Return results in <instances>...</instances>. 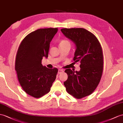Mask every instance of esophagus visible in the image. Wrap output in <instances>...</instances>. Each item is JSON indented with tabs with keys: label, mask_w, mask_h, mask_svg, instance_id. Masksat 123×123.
Masks as SVG:
<instances>
[{
	"label": "esophagus",
	"mask_w": 123,
	"mask_h": 123,
	"mask_svg": "<svg viewBox=\"0 0 123 123\" xmlns=\"http://www.w3.org/2000/svg\"><path fill=\"white\" fill-rule=\"evenodd\" d=\"M63 72H64V70L62 69H59L58 70V74H61L62 73H63Z\"/></svg>",
	"instance_id": "esophagus-1"
}]
</instances>
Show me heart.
Wrapping results in <instances>:
<instances>
[{
	"instance_id": "obj_1",
	"label": "heart",
	"mask_w": 123,
	"mask_h": 123,
	"mask_svg": "<svg viewBox=\"0 0 123 123\" xmlns=\"http://www.w3.org/2000/svg\"><path fill=\"white\" fill-rule=\"evenodd\" d=\"M69 45L70 42L68 40H62L59 42V46L60 45Z\"/></svg>"
}]
</instances>
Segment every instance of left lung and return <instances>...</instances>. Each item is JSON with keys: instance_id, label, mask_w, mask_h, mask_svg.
<instances>
[{"instance_id": "obj_1", "label": "left lung", "mask_w": 123, "mask_h": 123, "mask_svg": "<svg viewBox=\"0 0 123 123\" xmlns=\"http://www.w3.org/2000/svg\"><path fill=\"white\" fill-rule=\"evenodd\" d=\"M65 37L75 45L74 61L80 62V70L67 69V80L64 82L67 91L77 98L91 94L100 82L103 57L101 45L95 36L83 28L62 29Z\"/></svg>"}]
</instances>
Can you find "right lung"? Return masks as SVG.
I'll return each mask as SVG.
<instances>
[{"label": "right lung", "mask_w": 123, "mask_h": 123, "mask_svg": "<svg viewBox=\"0 0 123 123\" xmlns=\"http://www.w3.org/2000/svg\"><path fill=\"white\" fill-rule=\"evenodd\" d=\"M57 31V28H47L32 32L18 50L15 63L18 78L23 90L34 98L49 93L56 79L57 69L47 68L42 60L48 57L50 43Z\"/></svg>", "instance_id": "1"}]
</instances>
